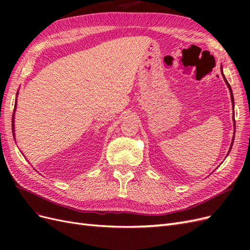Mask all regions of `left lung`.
<instances>
[{
    "instance_id": "1",
    "label": "left lung",
    "mask_w": 250,
    "mask_h": 250,
    "mask_svg": "<svg viewBox=\"0 0 250 250\" xmlns=\"http://www.w3.org/2000/svg\"><path fill=\"white\" fill-rule=\"evenodd\" d=\"M221 73H222V76H223V79H224V81H225V83H226V85H228V87H229V93H230V99H231V104H232V109L234 108V101H233V95H232V90H231V87H230V85H229V83L228 82V80H226V78H225V76H224V74H223V71H222V66H221ZM234 115V113H233ZM232 120H233V128H234V131H236V123H234V116L232 117ZM233 140H234V134H233V137H232V140H231V144H230V147H229V153H228V155L229 154V152H230V149H231V147H232V144H233ZM226 155V156H228Z\"/></svg>"
}]
</instances>
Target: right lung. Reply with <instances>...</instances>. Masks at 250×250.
Masks as SVG:
<instances>
[{"mask_svg":"<svg viewBox=\"0 0 250 250\" xmlns=\"http://www.w3.org/2000/svg\"><path fill=\"white\" fill-rule=\"evenodd\" d=\"M18 95H19V92L17 93V97H18ZM17 104H18V102H17V100H16V103H14L13 116H12V134H13V138H14V140H16V134H14V112H16V109H17Z\"/></svg>","mask_w":250,"mask_h":250,"instance_id":"obj_1","label":"right lung"}]
</instances>
